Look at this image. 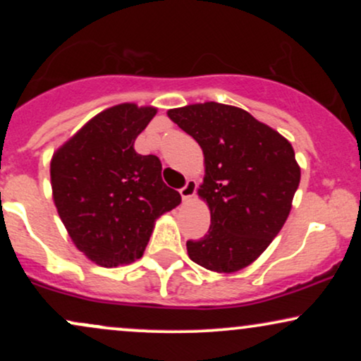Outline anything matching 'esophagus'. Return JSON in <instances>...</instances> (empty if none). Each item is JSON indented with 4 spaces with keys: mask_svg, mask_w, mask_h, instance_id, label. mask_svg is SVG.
<instances>
[{
    "mask_svg": "<svg viewBox=\"0 0 361 361\" xmlns=\"http://www.w3.org/2000/svg\"><path fill=\"white\" fill-rule=\"evenodd\" d=\"M195 192H197V183H195L193 180H188L185 183L183 188H180V195H181V198H183V202H188L190 198L195 195Z\"/></svg>",
    "mask_w": 361,
    "mask_h": 361,
    "instance_id": "34e87169",
    "label": "esophagus"
}]
</instances>
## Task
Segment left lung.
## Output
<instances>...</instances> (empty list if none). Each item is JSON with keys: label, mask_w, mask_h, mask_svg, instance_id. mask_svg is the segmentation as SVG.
Here are the masks:
<instances>
[{"label": "left lung", "mask_w": 361, "mask_h": 361, "mask_svg": "<svg viewBox=\"0 0 361 361\" xmlns=\"http://www.w3.org/2000/svg\"><path fill=\"white\" fill-rule=\"evenodd\" d=\"M168 117L192 135L205 157L198 195L210 209L209 233L186 241L190 259L210 271L246 268L287 221L300 168L292 144L238 106L207 102Z\"/></svg>", "instance_id": "obj_1"}]
</instances>
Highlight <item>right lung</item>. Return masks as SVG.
<instances>
[{"label":"right lung","instance_id":"right-lung-1","mask_svg":"<svg viewBox=\"0 0 361 361\" xmlns=\"http://www.w3.org/2000/svg\"><path fill=\"white\" fill-rule=\"evenodd\" d=\"M156 111L134 103L103 110L52 156L61 221L78 250L100 267L139 259L156 219L181 202L161 178L159 157L134 149Z\"/></svg>","mask_w":361,"mask_h":361}]
</instances>
